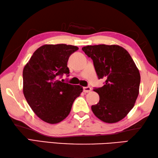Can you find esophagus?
Returning <instances> with one entry per match:
<instances>
[{"mask_svg":"<svg viewBox=\"0 0 158 158\" xmlns=\"http://www.w3.org/2000/svg\"><path fill=\"white\" fill-rule=\"evenodd\" d=\"M91 88L88 86V87H84V93H89L91 91Z\"/></svg>","mask_w":158,"mask_h":158,"instance_id":"obj_1","label":"esophagus"}]
</instances>
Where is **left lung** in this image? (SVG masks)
I'll use <instances>...</instances> for the list:
<instances>
[{
    "mask_svg": "<svg viewBox=\"0 0 158 158\" xmlns=\"http://www.w3.org/2000/svg\"><path fill=\"white\" fill-rule=\"evenodd\" d=\"M92 58L99 79H106L102 87L95 89L100 101L91 106L95 116L107 123H117L131 111L139 93L140 73L126 49L117 44L84 47Z\"/></svg>",
    "mask_w": 158,
    "mask_h": 158,
    "instance_id": "1",
    "label": "left lung"
}]
</instances>
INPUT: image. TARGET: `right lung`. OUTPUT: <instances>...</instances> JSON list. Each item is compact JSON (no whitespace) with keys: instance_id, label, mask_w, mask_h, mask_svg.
Here are the masks:
<instances>
[{"instance_id":"obj_1","label":"right lung","mask_w":158,"mask_h":158,"mask_svg":"<svg viewBox=\"0 0 158 158\" xmlns=\"http://www.w3.org/2000/svg\"><path fill=\"white\" fill-rule=\"evenodd\" d=\"M79 48L65 44H44L31 57L23 70V93L37 117L50 124L63 121L83 91L79 85L61 82L69 73L68 60Z\"/></svg>"}]
</instances>
